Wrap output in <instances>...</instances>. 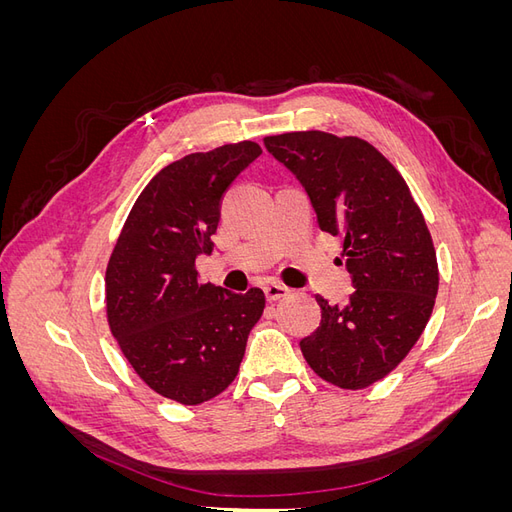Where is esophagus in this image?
Wrapping results in <instances>:
<instances>
[{
    "label": "esophagus",
    "mask_w": 512,
    "mask_h": 512,
    "mask_svg": "<svg viewBox=\"0 0 512 512\" xmlns=\"http://www.w3.org/2000/svg\"><path fill=\"white\" fill-rule=\"evenodd\" d=\"M262 290H265V297H267L269 303L280 301V299H284V297H288V294H290V288H286L282 284H267Z\"/></svg>",
    "instance_id": "34e87169"
}]
</instances>
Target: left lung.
<instances>
[{"mask_svg":"<svg viewBox=\"0 0 512 512\" xmlns=\"http://www.w3.org/2000/svg\"><path fill=\"white\" fill-rule=\"evenodd\" d=\"M265 147L301 181L318 226L344 237L354 292L346 305L316 297L320 327L301 339L316 374L359 391L389 376L418 342L438 294V260L410 188L382 153L356 136L288 132Z\"/></svg>","mask_w":512,"mask_h":512,"instance_id":"obj_1","label":"left lung"}]
</instances>
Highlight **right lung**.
I'll return each instance as SVG.
<instances>
[{
  "mask_svg": "<svg viewBox=\"0 0 512 512\" xmlns=\"http://www.w3.org/2000/svg\"><path fill=\"white\" fill-rule=\"evenodd\" d=\"M262 153L258 143L222 145L164 166L136 198L106 267V318L149 389L198 406L237 378L265 292L235 294L198 282L196 258L211 254L222 196Z\"/></svg>",
  "mask_w": 512,
  "mask_h": 512,
  "instance_id": "right-lung-1",
  "label": "right lung"
}]
</instances>
